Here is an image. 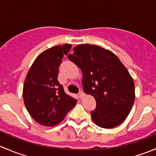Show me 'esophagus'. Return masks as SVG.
Segmentation results:
<instances>
[{
    "label": "esophagus",
    "instance_id": "obj_1",
    "mask_svg": "<svg viewBox=\"0 0 156 156\" xmlns=\"http://www.w3.org/2000/svg\"><path fill=\"white\" fill-rule=\"evenodd\" d=\"M78 97H79L81 99H82L83 97H84V93L83 92V91H80L79 94H78Z\"/></svg>",
    "mask_w": 156,
    "mask_h": 156
}]
</instances>
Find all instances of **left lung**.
Wrapping results in <instances>:
<instances>
[{
  "label": "left lung",
  "mask_w": 156,
  "mask_h": 156,
  "mask_svg": "<svg viewBox=\"0 0 156 156\" xmlns=\"http://www.w3.org/2000/svg\"><path fill=\"white\" fill-rule=\"evenodd\" d=\"M68 58L83 74L84 92L95 98L90 112L94 123L103 128L119 126L126 119L135 100L134 82L115 53L97 45L79 44Z\"/></svg>",
  "instance_id": "left-lung-1"
}]
</instances>
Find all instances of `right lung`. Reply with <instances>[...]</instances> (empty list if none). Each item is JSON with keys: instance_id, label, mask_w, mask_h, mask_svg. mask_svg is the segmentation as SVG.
Wrapping results in <instances>:
<instances>
[{"instance_id": "add662e5", "label": "right lung", "mask_w": 156, "mask_h": 156, "mask_svg": "<svg viewBox=\"0 0 156 156\" xmlns=\"http://www.w3.org/2000/svg\"><path fill=\"white\" fill-rule=\"evenodd\" d=\"M72 45L54 46L42 52L28 72L23 86L26 109L36 122L53 127L60 123L77 100L65 93L57 80L59 66Z\"/></svg>"}]
</instances>
